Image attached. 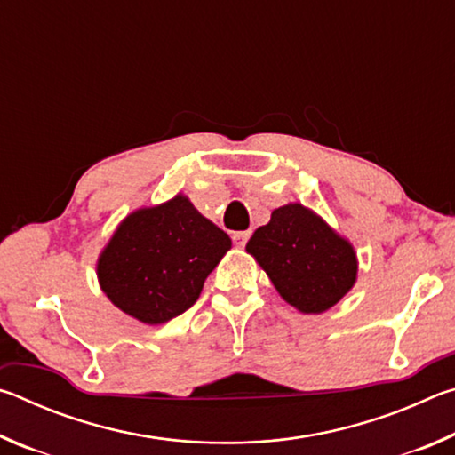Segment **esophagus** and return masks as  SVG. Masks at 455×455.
Here are the masks:
<instances>
[{
    "instance_id": "34e87169",
    "label": "esophagus",
    "mask_w": 455,
    "mask_h": 455,
    "mask_svg": "<svg viewBox=\"0 0 455 455\" xmlns=\"http://www.w3.org/2000/svg\"><path fill=\"white\" fill-rule=\"evenodd\" d=\"M249 238H251V230H238V233H233V241L238 246H244Z\"/></svg>"
}]
</instances>
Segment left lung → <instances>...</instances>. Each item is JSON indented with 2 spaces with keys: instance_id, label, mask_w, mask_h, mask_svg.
<instances>
[{
  "instance_id": "8db88e82",
  "label": "left lung",
  "mask_w": 455,
  "mask_h": 455,
  "mask_svg": "<svg viewBox=\"0 0 455 455\" xmlns=\"http://www.w3.org/2000/svg\"><path fill=\"white\" fill-rule=\"evenodd\" d=\"M246 252L284 301L307 315L331 309L357 281L353 244L299 203L275 209L246 243Z\"/></svg>"
}]
</instances>
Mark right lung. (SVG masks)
<instances>
[{
    "instance_id": "obj_1",
    "label": "right lung",
    "mask_w": 455,
    "mask_h": 455,
    "mask_svg": "<svg viewBox=\"0 0 455 455\" xmlns=\"http://www.w3.org/2000/svg\"><path fill=\"white\" fill-rule=\"evenodd\" d=\"M230 244L225 230L176 195L120 222L98 257L100 287L130 317L160 325L196 303Z\"/></svg>"
}]
</instances>
